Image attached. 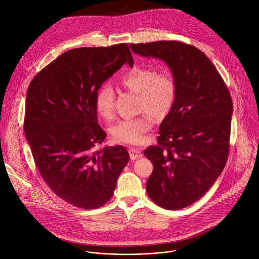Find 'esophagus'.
<instances>
[{
	"instance_id": "esophagus-1",
	"label": "esophagus",
	"mask_w": 259,
	"mask_h": 259,
	"mask_svg": "<svg viewBox=\"0 0 259 259\" xmlns=\"http://www.w3.org/2000/svg\"><path fill=\"white\" fill-rule=\"evenodd\" d=\"M129 154H130L131 160H136V159H139V158L142 157L141 152L137 149H134V147H131V149H129Z\"/></svg>"
}]
</instances>
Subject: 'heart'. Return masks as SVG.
I'll use <instances>...</instances> for the list:
<instances>
[{"label":"heart","mask_w":259,"mask_h":259,"mask_svg":"<svg viewBox=\"0 0 259 259\" xmlns=\"http://www.w3.org/2000/svg\"><path fill=\"white\" fill-rule=\"evenodd\" d=\"M119 84L138 96V108L151 114L117 122L110 127L113 139L119 143L139 144L154 124V118L166 117L173 108L178 92L176 79L168 70L158 71L155 67L133 66L119 79ZM115 93L112 86L102 84L96 91L94 107L103 119L113 117Z\"/></svg>","instance_id":"1"}]
</instances>
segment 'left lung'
<instances>
[{
	"label": "left lung",
	"instance_id": "left-lung-1",
	"mask_svg": "<svg viewBox=\"0 0 259 259\" xmlns=\"http://www.w3.org/2000/svg\"><path fill=\"white\" fill-rule=\"evenodd\" d=\"M144 57L164 60L177 98L159 127L158 143L143 152L154 166L149 197L168 210L201 199L223 172L230 151L233 100L220 73L198 48L177 41L130 44Z\"/></svg>",
	"mask_w": 259,
	"mask_h": 259
}]
</instances>
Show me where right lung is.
<instances>
[{
	"label": "right lung",
	"mask_w": 259,
	"mask_h": 259,
	"mask_svg": "<svg viewBox=\"0 0 259 259\" xmlns=\"http://www.w3.org/2000/svg\"><path fill=\"white\" fill-rule=\"evenodd\" d=\"M124 63L133 66L126 43L71 49L27 89L23 129L35 166L57 197L78 208L96 209L112 199L129 162L123 145L96 150L106 133L97 121L95 93Z\"/></svg>",
	"instance_id": "right-lung-1"
}]
</instances>
